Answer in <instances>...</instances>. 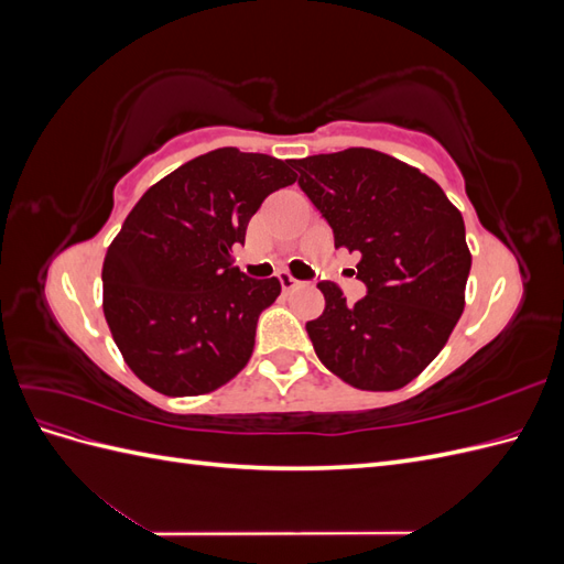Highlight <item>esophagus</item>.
Here are the masks:
<instances>
[{"mask_svg":"<svg viewBox=\"0 0 564 564\" xmlns=\"http://www.w3.org/2000/svg\"><path fill=\"white\" fill-rule=\"evenodd\" d=\"M280 284H282V289L284 292H292V289H299L303 282L301 280H296L294 275H289V272H280Z\"/></svg>","mask_w":564,"mask_h":564,"instance_id":"esophagus-1","label":"esophagus"}]
</instances>
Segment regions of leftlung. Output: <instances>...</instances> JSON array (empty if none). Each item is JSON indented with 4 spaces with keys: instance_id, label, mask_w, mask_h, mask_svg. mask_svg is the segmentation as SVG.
<instances>
[{
    "instance_id": "obj_1",
    "label": "left lung",
    "mask_w": 564,
    "mask_h": 564,
    "mask_svg": "<svg viewBox=\"0 0 564 564\" xmlns=\"http://www.w3.org/2000/svg\"><path fill=\"white\" fill-rule=\"evenodd\" d=\"M294 169L334 245L362 256L357 280L367 284L355 305L338 284H317L324 313L305 329L319 362L360 390H398L435 360L464 313V216L433 178L371 148L294 160Z\"/></svg>"
}]
</instances>
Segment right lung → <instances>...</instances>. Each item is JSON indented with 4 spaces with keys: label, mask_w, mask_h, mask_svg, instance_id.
I'll list each match as a JSON object with an SVG mask.
<instances>
[{
    "label": "right lung",
    "mask_w": 564,
    "mask_h": 564,
    "mask_svg": "<svg viewBox=\"0 0 564 564\" xmlns=\"http://www.w3.org/2000/svg\"><path fill=\"white\" fill-rule=\"evenodd\" d=\"M292 160L218 148L158 181L104 261V313L131 371L162 395H204L240 373L282 292L232 265L249 218L292 185Z\"/></svg>",
    "instance_id": "add662e5"
}]
</instances>
